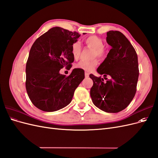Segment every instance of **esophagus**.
Segmentation results:
<instances>
[{"label": "esophagus", "instance_id": "esophagus-1", "mask_svg": "<svg viewBox=\"0 0 158 158\" xmlns=\"http://www.w3.org/2000/svg\"><path fill=\"white\" fill-rule=\"evenodd\" d=\"M85 78H88L89 77V74L88 73H85Z\"/></svg>", "mask_w": 158, "mask_h": 158}]
</instances>
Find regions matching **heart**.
I'll list each match as a JSON object with an SVG mask.
<instances>
[{"instance_id": "b5f03b06", "label": "heart", "mask_w": 158, "mask_h": 158, "mask_svg": "<svg viewBox=\"0 0 158 158\" xmlns=\"http://www.w3.org/2000/svg\"><path fill=\"white\" fill-rule=\"evenodd\" d=\"M84 42L87 47L94 50L92 54L93 57L98 56L99 59H103L106 56V51L103 47V41L101 38L95 35L89 36L85 38ZM81 49L82 48H81V45L78 42H75L72 45L71 52L74 59H77L79 58ZM98 64V61L96 59H94L91 60H81L76 64V68L89 72L94 69Z\"/></svg>"}]
</instances>
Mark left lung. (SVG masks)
<instances>
[{"mask_svg":"<svg viewBox=\"0 0 158 158\" xmlns=\"http://www.w3.org/2000/svg\"><path fill=\"white\" fill-rule=\"evenodd\" d=\"M106 41L111 49L97 72L111 76L103 79L89 74L93 80L90 95L94 104L107 113H118L125 109L136 92L139 70L138 56L131 42L118 31L107 32ZM107 80V79H106Z\"/></svg>","mask_w":158,"mask_h":158,"instance_id":"left-lung-1","label":"left lung"}]
</instances>
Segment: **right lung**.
Wrapping results in <instances>:
<instances>
[{"label": "right lung", "mask_w": 158, "mask_h": 158, "mask_svg": "<svg viewBox=\"0 0 158 158\" xmlns=\"http://www.w3.org/2000/svg\"><path fill=\"white\" fill-rule=\"evenodd\" d=\"M80 36L76 31L55 27L31 46L26 63V88L32 103L41 111H56L68 106L84 80L82 69H73L67 77L59 73L64 66L71 68L74 60L71 47Z\"/></svg>", "instance_id": "obj_1"}]
</instances>
